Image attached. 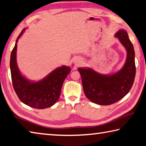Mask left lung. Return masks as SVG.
<instances>
[{"instance_id":"8db88e82","label":"left lung","mask_w":146,"mask_h":146,"mask_svg":"<svg viewBox=\"0 0 146 146\" xmlns=\"http://www.w3.org/2000/svg\"><path fill=\"white\" fill-rule=\"evenodd\" d=\"M127 51L125 64L118 72L104 75L91 68H78L86 97L101 105L113 104L123 98L130 91L136 73L135 51L127 32L121 29L115 34Z\"/></svg>"}]
</instances>
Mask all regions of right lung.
Here are the masks:
<instances>
[{
  "mask_svg": "<svg viewBox=\"0 0 146 146\" xmlns=\"http://www.w3.org/2000/svg\"><path fill=\"white\" fill-rule=\"evenodd\" d=\"M25 29H23L16 41L11 54L10 69L13 86L18 98L29 107L43 109L52 107L59 100L61 88L70 67L63 66L55 69L45 78L37 82H32L22 75L17 64V42Z\"/></svg>",
  "mask_w": 146,
  "mask_h": 146,
  "instance_id": "add662e5",
  "label": "right lung"
}]
</instances>
